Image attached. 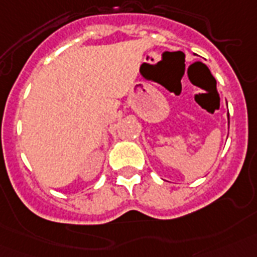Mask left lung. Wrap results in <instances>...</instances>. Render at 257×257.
<instances>
[{
	"mask_svg": "<svg viewBox=\"0 0 257 257\" xmlns=\"http://www.w3.org/2000/svg\"><path fill=\"white\" fill-rule=\"evenodd\" d=\"M228 119H229V118H228Z\"/></svg>",
	"mask_w": 257,
	"mask_h": 257,
	"instance_id": "obj_1",
	"label": "left lung"
}]
</instances>
